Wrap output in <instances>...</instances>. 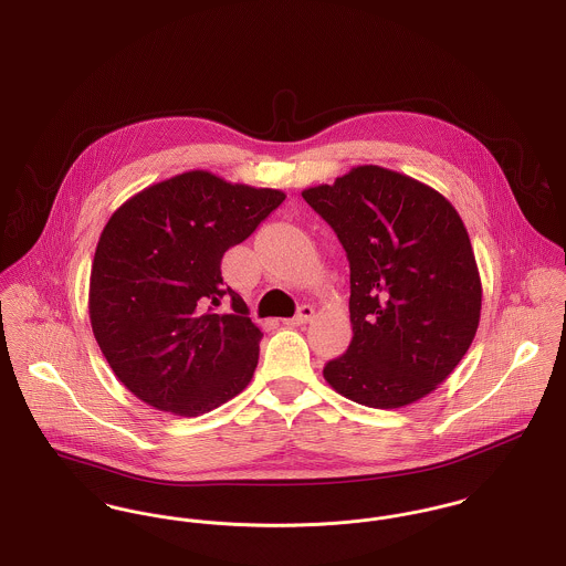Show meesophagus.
<instances>
[{
  "instance_id": "34e87169",
  "label": "esophagus",
  "mask_w": 566,
  "mask_h": 566,
  "mask_svg": "<svg viewBox=\"0 0 566 566\" xmlns=\"http://www.w3.org/2000/svg\"><path fill=\"white\" fill-rule=\"evenodd\" d=\"M312 316H314V307H312V305H301L300 312H297L293 318H286L284 325H289V327H300V325H305Z\"/></svg>"
}]
</instances>
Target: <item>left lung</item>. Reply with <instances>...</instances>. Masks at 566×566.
Listing matches in <instances>:
<instances>
[{
    "instance_id": "1",
    "label": "left lung",
    "mask_w": 566,
    "mask_h": 566,
    "mask_svg": "<svg viewBox=\"0 0 566 566\" xmlns=\"http://www.w3.org/2000/svg\"><path fill=\"white\" fill-rule=\"evenodd\" d=\"M301 195L350 265L353 339L325 366V380L369 408L426 398L462 361L481 318V277L460 213L430 186L374 165Z\"/></svg>"
}]
</instances>
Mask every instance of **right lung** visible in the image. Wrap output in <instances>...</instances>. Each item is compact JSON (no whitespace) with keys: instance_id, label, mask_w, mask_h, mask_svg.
Here are the masks:
<instances>
[{"instance_id":"right-lung-1","label":"right lung","mask_w":566,"mask_h":566,"mask_svg":"<svg viewBox=\"0 0 566 566\" xmlns=\"http://www.w3.org/2000/svg\"><path fill=\"white\" fill-rule=\"evenodd\" d=\"M286 195L188 170L126 200L106 222L90 277V321L128 391L177 417L241 394L259 364L261 329L222 280L229 248ZM222 298L234 310L218 313Z\"/></svg>"}]
</instances>
